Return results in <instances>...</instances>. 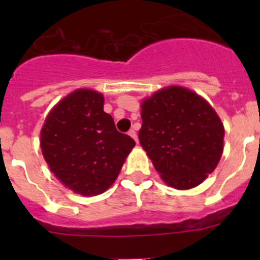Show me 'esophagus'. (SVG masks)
I'll return each mask as SVG.
<instances>
[{"label":"esophagus","instance_id":"esophagus-1","mask_svg":"<svg viewBox=\"0 0 260 260\" xmlns=\"http://www.w3.org/2000/svg\"><path fill=\"white\" fill-rule=\"evenodd\" d=\"M128 135H130V137H132L135 142H138V134H137V132H135V130H133V128H132V130L128 132Z\"/></svg>","mask_w":260,"mask_h":260}]
</instances>
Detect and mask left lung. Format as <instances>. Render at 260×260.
Returning <instances> with one entry per match:
<instances>
[{
  "mask_svg": "<svg viewBox=\"0 0 260 260\" xmlns=\"http://www.w3.org/2000/svg\"><path fill=\"white\" fill-rule=\"evenodd\" d=\"M139 142L160 177L178 190L203 182L220 161L224 126L204 99L168 87L142 104Z\"/></svg>",
  "mask_w": 260,
  "mask_h": 260,
  "instance_id": "left-lung-1",
  "label": "left lung"
}]
</instances>
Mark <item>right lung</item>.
Wrapping results in <instances>:
<instances>
[{
	"mask_svg": "<svg viewBox=\"0 0 260 260\" xmlns=\"http://www.w3.org/2000/svg\"><path fill=\"white\" fill-rule=\"evenodd\" d=\"M40 146L54 176L77 194L91 197L116 181L135 142L117 132L102 93L77 89L50 110Z\"/></svg>",
	"mask_w": 260,
	"mask_h": 260,
	"instance_id": "1",
	"label": "right lung"
}]
</instances>
